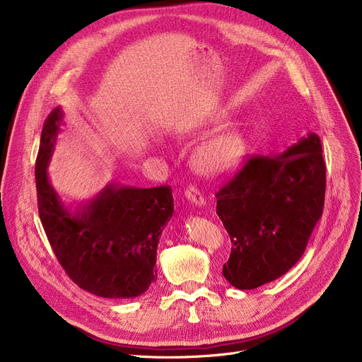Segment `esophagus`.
Masks as SVG:
<instances>
[{"label":"esophagus","mask_w":362,"mask_h":362,"mask_svg":"<svg viewBox=\"0 0 362 362\" xmlns=\"http://www.w3.org/2000/svg\"><path fill=\"white\" fill-rule=\"evenodd\" d=\"M185 197H186L187 201H191L192 204H195V205H198V206H204V205H205V198H204V195L199 192L198 187H195V186H192V185H189V186L186 187Z\"/></svg>","instance_id":"obj_1"}]
</instances>
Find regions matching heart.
<instances>
[{
	"label": "heart",
	"instance_id": "heart-1",
	"mask_svg": "<svg viewBox=\"0 0 362 362\" xmlns=\"http://www.w3.org/2000/svg\"><path fill=\"white\" fill-rule=\"evenodd\" d=\"M246 152V142L235 127L221 129L205 138L192 152V164L206 177H221L233 173Z\"/></svg>",
	"mask_w": 362,
	"mask_h": 362
}]
</instances>
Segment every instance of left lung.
<instances>
[{"mask_svg": "<svg viewBox=\"0 0 362 362\" xmlns=\"http://www.w3.org/2000/svg\"><path fill=\"white\" fill-rule=\"evenodd\" d=\"M325 194L326 163L313 132L280 156L246 160L216 194L217 214L232 240L226 280L245 291L288 273L305 252Z\"/></svg>", "mask_w": 362, "mask_h": 362, "instance_id": "left-lung-1", "label": "left lung"}]
</instances>
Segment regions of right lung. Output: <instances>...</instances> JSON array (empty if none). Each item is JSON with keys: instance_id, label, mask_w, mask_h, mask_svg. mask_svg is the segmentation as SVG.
Wrapping results in <instances>:
<instances>
[{"instance_id": "obj_1", "label": "right lung", "mask_w": 362, "mask_h": 362, "mask_svg": "<svg viewBox=\"0 0 362 362\" xmlns=\"http://www.w3.org/2000/svg\"><path fill=\"white\" fill-rule=\"evenodd\" d=\"M62 108L47 117L35 165L37 211L51 248L67 276L101 298H136L156 280L157 246L175 211L170 186L108 185L74 213L60 201L47 175Z\"/></svg>"}]
</instances>
